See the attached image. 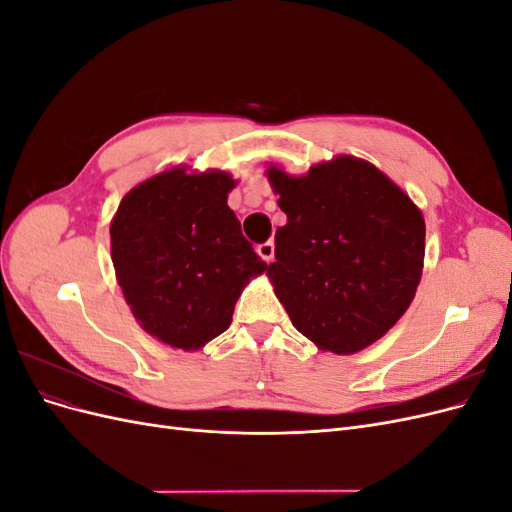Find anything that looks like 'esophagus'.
Here are the masks:
<instances>
[{
    "label": "esophagus",
    "mask_w": 512,
    "mask_h": 512,
    "mask_svg": "<svg viewBox=\"0 0 512 512\" xmlns=\"http://www.w3.org/2000/svg\"><path fill=\"white\" fill-rule=\"evenodd\" d=\"M256 252H258V256H260L262 260H265V262H273V258H275V245H273L271 241H267V243L258 245Z\"/></svg>",
    "instance_id": "34e87169"
}]
</instances>
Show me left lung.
<instances>
[{
    "label": "left lung",
    "mask_w": 512,
    "mask_h": 512,
    "mask_svg": "<svg viewBox=\"0 0 512 512\" xmlns=\"http://www.w3.org/2000/svg\"><path fill=\"white\" fill-rule=\"evenodd\" d=\"M286 226L267 269L275 297L318 350L354 354L406 314L425 260V220L371 162L337 156L305 175L269 164Z\"/></svg>",
    "instance_id": "1"
}]
</instances>
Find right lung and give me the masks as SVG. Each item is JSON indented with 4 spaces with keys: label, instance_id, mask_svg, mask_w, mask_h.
I'll return each mask as SVG.
<instances>
[{
    "label": "right lung",
    "instance_id": "1",
    "mask_svg": "<svg viewBox=\"0 0 512 512\" xmlns=\"http://www.w3.org/2000/svg\"><path fill=\"white\" fill-rule=\"evenodd\" d=\"M237 181L209 168L173 166L121 198L111 258L136 322L162 344L196 352L232 322L243 288L262 275L228 194Z\"/></svg>",
    "mask_w": 512,
    "mask_h": 512
}]
</instances>
